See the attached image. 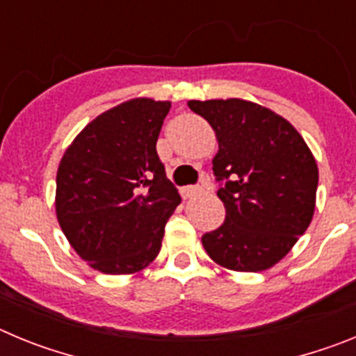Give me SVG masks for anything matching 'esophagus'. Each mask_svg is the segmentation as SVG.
Listing matches in <instances>:
<instances>
[{
	"label": "esophagus",
	"mask_w": 356,
	"mask_h": 356,
	"mask_svg": "<svg viewBox=\"0 0 356 356\" xmlns=\"http://www.w3.org/2000/svg\"><path fill=\"white\" fill-rule=\"evenodd\" d=\"M207 188H209V185L203 184V185H196V187H185L181 193H184V197H197L205 193Z\"/></svg>",
	"instance_id": "1"
}]
</instances>
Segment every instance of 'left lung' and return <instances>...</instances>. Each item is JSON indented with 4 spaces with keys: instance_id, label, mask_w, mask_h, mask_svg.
Masks as SVG:
<instances>
[{
    "instance_id": "obj_1",
    "label": "left lung",
    "mask_w": 356,
    "mask_h": 356,
    "mask_svg": "<svg viewBox=\"0 0 356 356\" xmlns=\"http://www.w3.org/2000/svg\"><path fill=\"white\" fill-rule=\"evenodd\" d=\"M216 131L213 175L225 222L201 237L210 259L229 271H266L292 250L316 210L319 171L287 119L229 97L187 103Z\"/></svg>"
}]
</instances>
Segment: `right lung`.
Wrapping results in <instances>:
<instances>
[{"label":"right lung","mask_w":356,"mask_h":356,"mask_svg":"<svg viewBox=\"0 0 356 356\" xmlns=\"http://www.w3.org/2000/svg\"><path fill=\"white\" fill-rule=\"evenodd\" d=\"M171 102L135 97L87 124L56 171V219L72 250L105 275L143 271L180 205L156 155Z\"/></svg>","instance_id":"add662e5"}]
</instances>
